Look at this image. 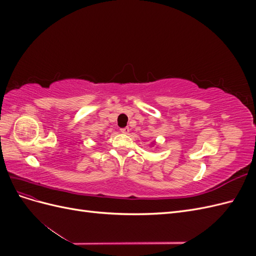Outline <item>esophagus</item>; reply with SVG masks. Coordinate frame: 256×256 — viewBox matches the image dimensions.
Instances as JSON below:
<instances>
[{"label":"esophagus","mask_w":256,"mask_h":256,"mask_svg":"<svg viewBox=\"0 0 256 256\" xmlns=\"http://www.w3.org/2000/svg\"><path fill=\"white\" fill-rule=\"evenodd\" d=\"M129 131H130V128H129V127H125V128H122V129H120V132H122V134H128Z\"/></svg>","instance_id":"1"}]
</instances>
